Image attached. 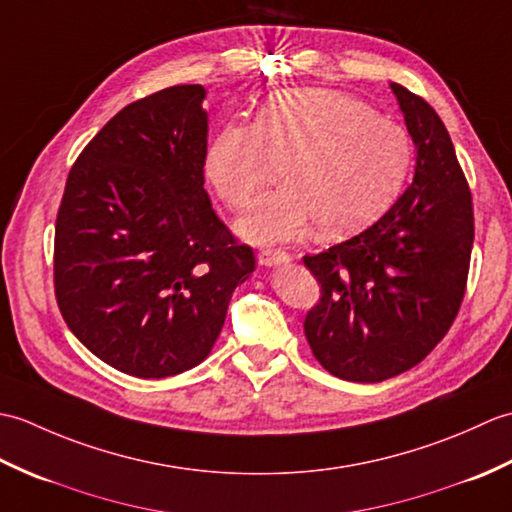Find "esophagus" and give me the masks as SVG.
Masks as SVG:
<instances>
[{"instance_id": "1", "label": "esophagus", "mask_w": 512, "mask_h": 512, "mask_svg": "<svg viewBox=\"0 0 512 512\" xmlns=\"http://www.w3.org/2000/svg\"><path fill=\"white\" fill-rule=\"evenodd\" d=\"M288 259H290V255L281 248H264L262 253L257 255V262L262 266H279V264H286Z\"/></svg>"}]
</instances>
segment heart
Wrapping results in <instances>:
<instances>
[{"label":"heart","mask_w":512,"mask_h":512,"mask_svg":"<svg viewBox=\"0 0 512 512\" xmlns=\"http://www.w3.org/2000/svg\"><path fill=\"white\" fill-rule=\"evenodd\" d=\"M266 154L284 156L286 184L266 193L239 231L253 242H281L314 222L323 235H343L376 220L407 178L411 140L405 127L345 92H277L257 107L253 123H224L206 147L204 173L226 206L255 200Z\"/></svg>","instance_id":"obj_1"}]
</instances>
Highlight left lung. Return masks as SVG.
Segmentation results:
<instances>
[{"label": "left lung", "mask_w": 512, "mask_h": 512, "mask_svg": "<svg viewBox=\"0 0 512 512\" xmlns=\"http://www.w3.org/2000/svg\"><path fill=\"white\" fill-rule=\"evenodd\" d=\"M416 145V173L363 233L303 264L321 299L303 330L317 361L352 383L418 365L458 317L473 248V202L451 136L433 107L391 83Z\"/></svg>", "instance_id": "8db88e82"}]
</instances>
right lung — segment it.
Here are the masks:
<instances>
[{"label":"right lung","mask_w":512,"mask_h":512,"mask_svg":"<svg viewBox=\"0 0 512 512\" xmlns=\"http://www.w3.org/2000/svg\"><path fill=\"white\" fill-rule=\"evenodd\" d=\"M202 85L123 107L76 158L54 226V295L72 334L138 378L209 356L255 270L204 191Z\"/></svg>","instance_id":"1"}]
</instances>
